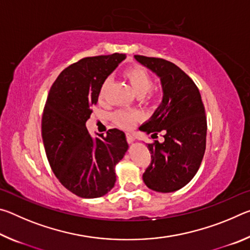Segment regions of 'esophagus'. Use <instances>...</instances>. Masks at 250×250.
Wrapping results in <instances>:
<instances>
[{"instance_id":"esophagus-1","label":"esophagus","mask_w":250,"mask_h":250,"mask_svg":"<svg viewBox=\"0 0 250 250\" xmlns=\"http://www.w3.org/2000/svg\"><path fill=\"white\" fill-rule=\"evenodd\" d=\"M134 140H135V139L132 137V135L129 134V133L126 134V141H128V143H133Z\"/></svg>"}]
</instances>
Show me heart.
Masks as SVG:
<instances>
[{
	"instance_id": "obj_1",
	"label": "heart",
	"mask_w": 250,
	"mask_h": 250,
	"mask_svg": "<svg viewBox=\"0 0 250 250\" xmlns=\"http://www.w3.org/2000/svg\"><path fill=\"white\" fill-rule=\"evenodd\" d=\"M125 77L128 80L132 90L139 97H143L149 92L152 87V77L141 67L133 66L125 71ZM110 84V78L104 79L101 83L99 89V98L104 99L107 95L108 87ZM113 120L116 124L124 129H131L135 122L140 119V115L135 111H128V110H118L113 113Z\"/></svg>"
}]
</instances>
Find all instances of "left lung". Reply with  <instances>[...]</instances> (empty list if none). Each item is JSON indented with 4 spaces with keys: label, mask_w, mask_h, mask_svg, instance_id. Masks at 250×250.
<instances>
[{
    "label": "left lung",
    "mask_w": 250,
    "mask_h": 250,
    "mask_svg": "<svg viewBox=\"0 0 250 250\" xmlns=\"http://www.w3.org/2000/svg\"><path fill=\"white\" fill-rule=\"evenodd\" d=\"M134 59L158 76L163 92L159 107L139 128L151 137L164 132L163 142L147 143L152 161L143 182L152 191L175 192L195 176L205 153L207 122L200 90L171 62L140 55Z\"/></svg>",
    "instance_id": "8db88e82"
}]
</instances>
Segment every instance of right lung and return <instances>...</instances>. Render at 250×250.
<instances>
[{
    "label": "right lung",
    "mask_w": 250,
    "mask_h": 250,
    "mask_svg": "<svg viewBox=\"0 0 250 250\" xmlns=\"http://www.w3.org/2000/svg\"><path fill=\"white\" fill-rule=\"evenodd\" d=\"M125 59L124 54L83 58L62 71L50 88L42 118V137L58 181L83 198L101 197L115 186L116 166L129 146L111 129L91 137L86 128L101 83Z\"/></svg>",
    "instance_id": "right-lung-1"
}]
</instances>
